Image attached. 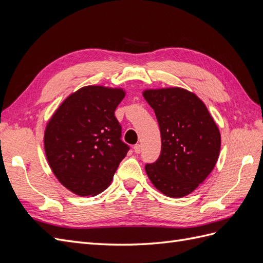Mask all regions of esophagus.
<instances>
[{
	"instance_id": "1",
	"label": "esophagus",
	"mask_w": 263,
	"mask_h": 263,
	"mask_svg": "<svg viewBox=\"0 0 263 263\" xmlns=\"http://www.w3.org/2000/svg\"><path fill=\"white\" fill-rule=\"evenodd\" d=\"M134 151L136 154H140L141 153V146L139 145V144H137V145H135L134 146Z\"/></svg>"
}]
</instances>
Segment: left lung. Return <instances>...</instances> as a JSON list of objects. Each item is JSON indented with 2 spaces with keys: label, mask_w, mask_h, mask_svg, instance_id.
Returning <instances> with one entry per match:
<instances>
[{
  "label": "left lung",
  "mask_w": 263,
  "mask_h": 263,
  "mask_svg": "<svg viewBox=\"0 0 263 263\" xmlns=\"http://www.w3.org/2000/svg\"><path fill=\"white\" fill-rule=\"evenodd\" d=\"M154 108L161 133V154L145 170L155 187L169 197L186 196L213 171L220 133L196 94L182 87L142 92Z\"/></svg>",
  "instance_id": "8db88e82"
}]
</instances>
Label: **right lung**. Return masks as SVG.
<instances>
[{"label":"right lung","instance_id":"1","mask_svg":"<svg viewBox=\"0 0 263 263\" xmlns=\"http://www.w3.org/2000/svg\"><path fill=\"white\" fill-rule=\"evenodd\" d=\"M121 87L87 85L61 103L46 126L45 154L54 177L79 196H94L110 184L129 147L121 140L115 109Z\"/></svg>","mask_w":263,"mask_h":263}]
</instances>
